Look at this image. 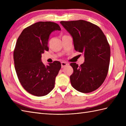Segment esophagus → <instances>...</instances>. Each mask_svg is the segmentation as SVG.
Returning a JSON list of instances; mask_svg holds the SVG:
<instances>
[{
	"label": "esophagus",
	"mask_w": 126,
	"mask_h": 126,
	"mask_svg": "<svg viewBox=\"0 0 126 126\" xmlns=\"http://www.w3.org/2000/svg\"><path fill=\"white\" fill-rule=\"evenodd\" d=\"M68 65V63L65 62H61V66L62 68H64L65 66H67Z\"/></svg>",
	"instance_id": "34e87169"
}]
</instances>
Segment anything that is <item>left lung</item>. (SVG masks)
I'll use <instances>...</instances> for the list:
<instances>
[{
    "label": "left lung",
    "instance_id": "obj_1",
    "mask_svg": "<svg viewBox=\"0 0 126 126\" xmlns=\"http://www.w3.org/2000/svg\"><path fill=\"white\" fill-rule=\"evenodd\" d=\"M60 23L73 37L75 50L84 56V62L80 66L70 64L74 70L70 76L72 86L79 92H92L101 86L107 75L110 57L107 39L98 26L87 21Z\"/></svg>",
    "mask_w": 126,
    "mask_h": 126
}]
</instances>
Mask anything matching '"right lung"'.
<instances>
[{"label":"right lung","mask_w":126,"mask_h":126,"mask_svg":"<svg viewBox=\"0 0 126 126\" xmlns=\"http://www.w3.org/2000/svg\"><path fill=\"white\" fill-rule=\"evenodd\" d=\"M61 30L55 23L39 22L24 29L17 39L13 52L16 71L23 87L32 95H47L54 88L61 64L55 61L45 65L41 58L49 50L50 34Z\"/></svg>","instance_id":"add662e5"}]
</instances>
